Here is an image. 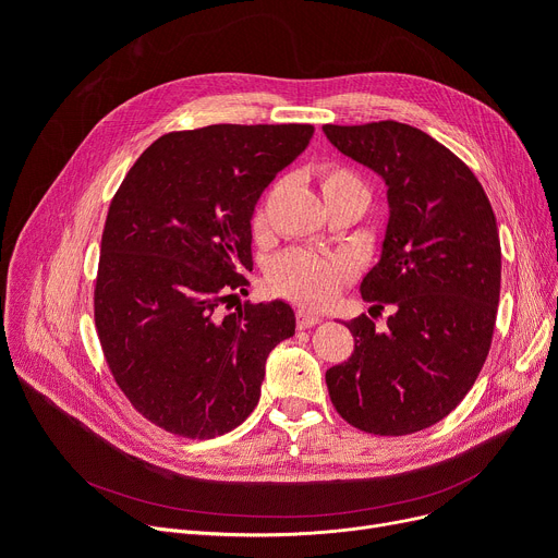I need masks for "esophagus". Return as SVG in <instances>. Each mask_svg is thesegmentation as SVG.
<instances>
[{
    "mask_svg": "<svg viewBox=\"0 0 558 558\" xmlns=\"http://www.w3.org/2000/svg\"><path fill=\"white\" fill-rule=\"evenodd\" d=\"M316 324H320V316H318V314H312V312H305V310H299V312H296V326H299L301 330L314 328Z\"/></svg>",
    "mask_w": 558,
    "mask_h": 558,
    "instance_id": "1",
    "label": "esophagus"
}]
</instances>
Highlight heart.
Returning a JSON list of instances; mask_svg holds the SVG:
<instances>
[{"label":"heart","mask_w":558,"mask_h":558,"mask_svg":"<svg viewBox=\"0 0 558 558\" xmlns=\"http://www.w3.org/2000/svg\"><path fill=\"white\" fill-rule=\"evenodd\" d=\"M320 192H324V198H355L362 208L368 198L366 185L360 175L341 165H326L320 169ZM262 219L264 203H259V208L255 210L253 223L259 226ZM350 276H353V269L339 257H320L307 251H287L274 259L267 282L274 294L291 303L303 307H324L337 296V291L350 280Z\"/></svg>","instance_id":"b5f03b06"}]
</instances>
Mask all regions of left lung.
I'll use <instances>...</instances> for the list:
<instances>
[{
  "mask_svg": "<svg viewBox=\"0 0 558 558\" xmlns=\"http://www.w3.org/2000/svg\"><path fill=\"white\" fill-rule=\"evenodd\" d=\"M337 149L387 183L383 257L362 282L387 330L350 320L355 350L326 373L330 400L353 427L402 436L444 421L488 357L500 303L502 251L477 175L441 142L400 122L326 124Z\"/></svg>",
  "mask_w": 558,
  "mask_h": 558,
  "instance_id": "obj_1",
  "label": "left lung"
}]
</instances>
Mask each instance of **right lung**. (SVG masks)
<instances>
[{"label":"right lung","mask_w":558,"mask_h":558,"mask_svg":"<svg viewBox=\"0 0 558 558\" xmlns=\"http://www.w3.org/2000/svg\"><path fill=\"white\" fill-rule=\"evenodd\" d=\"M312 124H215L173 131L114 192L95 282V326L117 387L154 425L215 438L248 418L264 364L294 335L282 301L221 303L248 280L251 217Z\"/></svg>","instance_id":"obj_1"}]
</instances>
